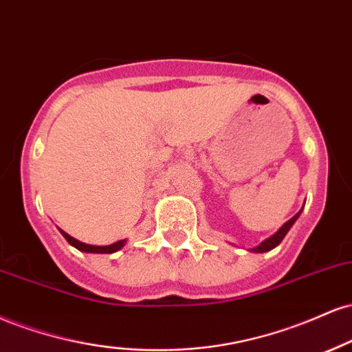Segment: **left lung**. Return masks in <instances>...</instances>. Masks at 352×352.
<instances>
[{
	"label": "left lung",
	"mask_w": 352,
	"mask_h": 352,
	"mask_svg": "<svg viewBox=\"0 0 352 352\" xmlns=\"http://www.w3.org/2000/svg\"><path fill=\"white\" fill-rule=\"evenodd\" d=\"M301 210H303V208H301L298 212L295 214V216H293L290 221H287L285 222V224L280 227L278 230H276V232L274 234V235H270V237L268 239H265V241L263 242H260L257 247H254V249H250V252H255V254H263V252H268V250H272V249H275L276 245H280V242L283 241L285 239V235L288 234V230L292 229V226L295 224L296 222V219L300 217V214H301Z\"/></svg>",
	"instance_id": "left-lung-1"
}]
</instances>
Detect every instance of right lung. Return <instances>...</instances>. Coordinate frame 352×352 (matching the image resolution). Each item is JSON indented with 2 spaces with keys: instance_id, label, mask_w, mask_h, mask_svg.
<instances>
[{
  "instance_id": "1",
  "label": "right lung",
  "mask_w": 352,
  "mask_h": 352,
  "mask_svg": "<svg viewBox=\"0 0 352 352\" xmlns=\"http://www.w3.org/2000/svg\"><path fill=\"white\" fill-rule=\"evenodd\" d=\"M60 234L64 235V239L70 243V245L76 247V249L80 252H87V254H113V252H118L120 249H123L126 243V239H123V241L111 243V245H90V243H84L77 241V239L70 237V235L67 232H64V230H60Z\"/></svg>"
}]
</instances>
